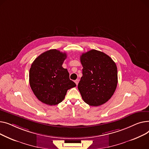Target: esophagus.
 <instances>
[{"mask_svg": "<svg viewBox=\"0 0 149 149\" xmlns=\"http://www.w3.org/2000/svg\"><path fill=\"white\" fill-rule=\"evenodd\" d=\"M79 81V79H76V80L74 81V82H75V83H76V85H78Z\"/></svg>", "mask_w": 149, "mask_h": 149, "instance_id": "34e87169", "label": "esophagus"}]
</instances>
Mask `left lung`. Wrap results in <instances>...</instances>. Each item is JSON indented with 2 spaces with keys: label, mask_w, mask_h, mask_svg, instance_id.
<instances>
[{
  "label": "left lung",
  "mask_w": 149,
  "mask_h": 149,
  "mask_svg": "<svg viewBox=\"0 0 149 149\" xmlns=\"http://www.w3.org/2000/svg\"><path fill=\"white\" fill-rule=\"evenodd\" d=\"M82 76L78 84L84 101L98 107L108 102L114 93L118 82L117 68L108 55L94 49L80 57Z\"/></svg>",
  "instance_id": "1"
}]
</instances>
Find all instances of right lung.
Instances as JSON below:
<instances>
[{"mask_svg": "<svg viewBox=\"0 0 149 149\" xmlns=\"http://www.w3.org/2000/svg\"><path fill=\"white\" fill-rule=\"evenodd\" d=\"M67 54L56 49L39 55L29 70V84L37 98L49 105L62 102L68 90L76 86L70 79L67 69L63 67Z\"/></svg>", "mask_w": 149, "mask_h": 149, "instance_id": "right-lung-1", "label": "right lung"}]
</instances>
